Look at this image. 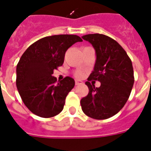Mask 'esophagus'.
Instances as JSON below:
<instances>
[{
  "mask_svg": "<svg viewBox=\"0 0 151 151\" xmlns=\"http://www.w3.org/2000/svg\"><path fill=\"white\" fill-rule=\"evenodd\" d=\"M83 82L81 81H79V80H76L75 81V85H82Z\"/></svg>",
  "mask_w": 151,
  "mask_h": 151,
  "instance_id": "obj_1",
  "label": "esophagus"
}]
</instances>
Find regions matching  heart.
<instances>
[{
  "label": "heart",
  "instance_id": "heart-1",
  "mask_svg": "<svg viewBox=\"0 0 151 151\" xmlns=\"http://www.w3.org/2000/svg\"><path fill=\"white\" fill-rule=\"evenodd\" d=\"M74 75H75L76 78H83V76H84V72H83V71H77V72L74 73Z\"/></svg>",
  "mask_w": 151,
  "mask_h": 151
}]
</instances>
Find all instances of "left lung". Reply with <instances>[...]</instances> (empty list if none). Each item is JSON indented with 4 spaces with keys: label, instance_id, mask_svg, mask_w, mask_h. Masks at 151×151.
I'll return each instance as SVG.
<instances>
[{
    "label": "left lung",
    "instance_id": "8db88e82",
    "mask_svg": "<svg viewBox=\"0 0 151 151\" xmlns=\"http://www.w3.org/2000/svg\"><path fill=\"white\" fill-rule=\"evenodd\" d=\"M96 50L94 70L85 85L88 94L81 99L83 112L97 120L107 119L122 110L129 99L134 84L132 63L124 48L104 34H87L82 37ZM92 80L101 83L96 88Z\"/></svg>",
    "mask_w": 151,
    "mask_h": 151
}]
</instances>
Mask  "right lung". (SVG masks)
<instances>
[{
	"label": "right lung",
	"mask_w": 151,
	"mask_h": 151,
	"mask_svg": "<svg viewBox=\"0 0 151 151\" xmlns=\"http://www.w3.org/2000/svg\"><path fill=\"white\" fill-rule=\"evenodd\" d=\"M82 39L60 34L40 39L22 54L16 66V87L26 106L39 117L48 118L63 109L66 96L74 87L72 78L57 81L54 70L63 64L65 53Z\"/></svg>",
	"instance_id": "obj_1"
}]
</instances>
